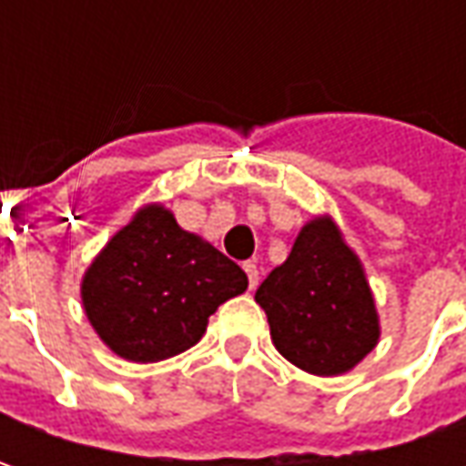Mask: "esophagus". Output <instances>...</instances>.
<instances>
[{
    "instance_id": "obj_1",
    "label": "esophagus",
    "mask_w": 466,
    "mask_h": 466,
    "mask_svg": "<svg viewBox=\"0 0 466 466\" xmlns=\"http://www.w3.org/2000/svg\"><path fill=\"white\" fill-rule=\"evenodd\" d=\"M243 272L248 275V288L254 290L259 285V269H257V264L254 261H243Z\"/></svg>"
}]
</instances>
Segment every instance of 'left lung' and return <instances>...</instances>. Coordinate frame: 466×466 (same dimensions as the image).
<instances>
[{
  "label": "left lung",
  "instance_id": "left-lung-1",
  "mask_svg": "<svg viewBox=\"0 0 466 466\" xmlns=\"http://www.w3.org/2000/svg\"><path fill=\"white\" fill-rule=\"evenodd\" d=\"M254 298L279 355L306 373H348L379 345L381 324L366 269L329 215L300 228L290 257Z\"/></svg>",
  "mask_w": 466,
  "mask_h": 466
}]
</instances>
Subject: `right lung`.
I'll list each match as a JSON object with an SVG mask.
<instances>
[{
  "instance_id": "right-lung-1",
  "label": "right lung",
  "mask_w": 466,
  "mask_h": 466,
  "mask_svg": "<svg viewBox=\"0 0 466 466\" xmlns=\"http://www.w3.org/2000/svg\"><path fill=\"white\" fill-rule=\"evenodd\" d=\"M248 278L163 205H145L85 269L82 309L103 345L129 363H157L194 348L209 316Z\"/></svg>"
}]
</instances>
